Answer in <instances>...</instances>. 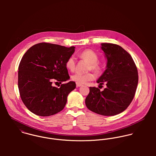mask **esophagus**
Listing matches in <instances>:
<instances>
[{"label":"esophagus","instance_id":"1","mask_svg":"<svg viewBox=\"0 0 156 156\" xmlns=\"http://www.w3.org/2000/svg\"><path fill=\"white\" fill-rule=\"evenodd\" d=\"M81 86H82V84L76 83V87H81Z\"/></svg>","mask_w":156,"mask_h":156}]
</instances>
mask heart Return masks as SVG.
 <instances>
[{
  "label": "heart",
  "instance_id": "obj_1",
  "mask_svg": "<svg viewBox=\"0 0 156 156\" xmlns=\"http://www.w3.org/2000/svg\"><path fill=\"white\" fill-rule=\"evenodd\" d=\"M80 58L87 61L90 64L89 70H92L95 73H99L101 70V67L98 63L99 57L98 55L92 50L86 49L80 53L79 55ZM66 67L70 71H74L76 67V61L73 56L69 57L66 62ZM94 79V76L92 73L80 74L76 73L71 76V79L76 83L83 84Z\"/></svg>",
  "mask_w": 156,
  "mask_h": 156
}]
</instances>
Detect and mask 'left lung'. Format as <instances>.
<instances>
[{
    "label": "left lung",
    "mask_w": 156,
    "mask_h": 156,
    "mask_svg": "<svg viewBox=\"0 0 156 156\" xmlns=\"http://www.w3.org/2000/svg\"><path fill=\"white\" fill-rule=\"evenodd\" d=\"M101 49L108 60L104 73L97 80L107 87L100 90L89 87L85 99L88 109L105 116H113L124 111L133 99L138 83V72L131 55L122 47L102 43Z\"/></svg>",
    "instance_id": "1"
}]
</instances>
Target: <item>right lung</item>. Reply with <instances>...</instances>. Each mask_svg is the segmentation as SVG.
<instances>
[{"instance_id": "right-lung-1", "label": "right lung", "mask_w": 156, "mask_h": 156, "mask_svg": "<svg viewBox=\"0 0 156 156\" xmlns=\"http://www.w3.org/2000/svg\"><path fill=\"white\" fill-rule=\"evenodd\" d=\"M74 48L40 43L23 55L19 66L18 87L24 105L33 113L48 116L64 108L76 83L70 81L56 88L52 81L61 84L69 79L66 62Z\"/></svg>"}]
</instances>
